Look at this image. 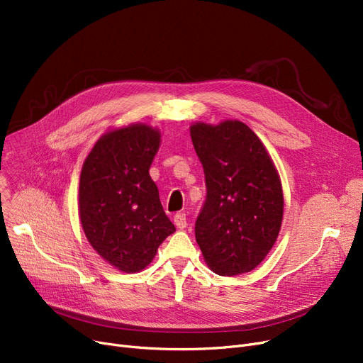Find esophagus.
I'll use <instances>...</instances> for the list:
<instances>
[{
	"mask_svg": "<svg viewBox=\"0 0 363 363\" xmlns=\"http://www.w3.org/2000/svg\"><path fill=\"white\" fill-rule=\"evenodd\" d=\"M174 222L177 225L178 230H184V228H186V218H185V213H177L175 218H174Z\"/></svg>",
	"mask_w": 363,
	"mask_h": 363,
	"instance_id": "1",
	"label": "esophagus"
}]
</instances>
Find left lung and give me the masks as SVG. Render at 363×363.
Returning a JSON list of instances; mask_svg holds the SVG:
<instances>
[{"label":"left lung","mask_w":363,"mask_h":363,"mask_svg":"<svg viewBox=\"0 0 363 363\" xmlns=\"http://www.w3.org/2000/svg\"><path fill=\"white\" fill-rule=\"evenodd\" d=\"M203 164L207 196L196 240L215 274L253 271L274 247L282 223L278 170L256 133L240 121L189 128Z\"/></svg>","instance_id":"obj_1"}]
</instances>
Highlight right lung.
Masks as SVG:
<instances>
[{
    "label": "right lung",
    "instance_id": "obj_1",
    "mask_svg": "<svg viewBox=\"0 0 363 363\" xmlns=\"http://www.w3.org/2000/svg\"><path fill=\"white\" fill-rule=\"evenodd\" d=\"M160 130L132 123L107 130L84 162L79 218L86 240L113 268L143 271L159 245L175 233L148 170Z\"/></svg>",
    "mask_w": 363,
    "mask_h": 363
}]
</instances>
